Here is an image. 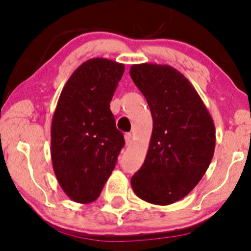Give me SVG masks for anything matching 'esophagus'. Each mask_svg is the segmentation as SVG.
<instances>
[{
  "mask_svg": "<svg viewBox=\"0 0 251 251\" xmlns=\"http://www.w3.org/2000/svg\"><path fill=\"white\" fill-rule=\"evenodd\" d=\"M125 139H126V146L132 144V135H131V133H126Z\"/></svg>",
  "mask_w": 251,
  "mask_h": 251,
  "instance_id": "34e87169",
  "label": "esophagus"
}]
</instances>
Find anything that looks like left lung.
Returning <instances> with one entry per match:
<instances>
[{"instance_id": "left-lung-1", "label": "left lung", "mask_w": 251, "mask_h": 251, "mask_svg": "<svg viewBox=\"0 0 251 251\" xmlns=\"http://www.w3.org/2000/svg\"><path fill=\"white\" fill-rule=\"evenodd\" d=\"M130 76L153 119L144 164L131 177L132 190L148 203L173 204L209 168L216 146L213 120L195 87L173 67L133 64Z\"/></svg>"}]
</instances>
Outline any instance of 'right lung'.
<instances>
[{
	"label": "right lung",
	"instance_id": "add662e5",
	"mask_svg": "<svg viewBox=\"0 0 251 251\" xmlns=\"http://www.w3.org/2000/svg\"><path fill=\"white\" fill-rule=\"evenodd\" d=\"M125 66L107 58L80 64L62 90L50 129V154L61 188L76 203H92L125 146L109 102Z\"/></svg>",
	"mask_w": 251,
	"mask_h": 251
}]
</instances>
